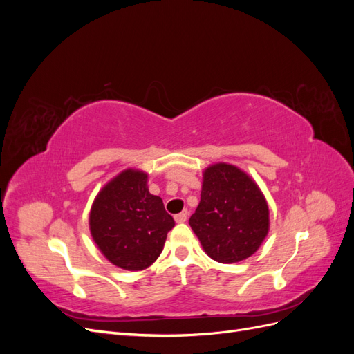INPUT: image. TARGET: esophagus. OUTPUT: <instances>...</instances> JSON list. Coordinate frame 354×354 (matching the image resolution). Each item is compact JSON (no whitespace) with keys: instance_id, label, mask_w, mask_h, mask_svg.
<instances>
[{"instance_id":"1","label":"esophagus","mask_w":354,"mask_h":354,"mask_svg":"<svg viewBox=\"0 0 354 354\" xmlns=\"http://www.w3.org/2000/svg\"><path fill=\"white\" fill-rule=\"evenodd\" d=\"M187 216H189V214L185 209V211H181L180 214H177V216L174 217V220H176V223H185L187 220Z\"/></svg>"}]
</instances>
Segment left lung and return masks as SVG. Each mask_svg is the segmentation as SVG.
<instances>
[{"label": "left lung", "instance_id": "8db88e82", "mask_svg": "<svg viewBox=\"0 0 354 354\" xmlns=\"http://www.w3.org/2000/svg\"><path fill=\"white\" fill-rule=\"evenodd\" d=\"M189 224L212 260L232 264L257 252L270 229L266 196L236 165L211 164L202 173L201 201Z\"/></svg>", "mask_w": 354, "mask_h": 354}]
</instances>
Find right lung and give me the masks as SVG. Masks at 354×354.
<instances>
[{"label":"right lung","instance_id":"obj_1","mask_svg":"<svg viewBox=\"0 0 354 354\" xmlns=\"http://www.w3.org/2000/svg\"><path fill=\"white\" fill-rule=\"evenodd\" d=\"M174 220L147 187V173L127 168L94 198L88 226L94 243L113 266L140 272L164 250Z\"/></svg>","mask_w":354,"mask_h":354}]
</instances>
